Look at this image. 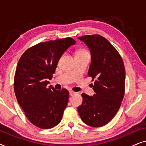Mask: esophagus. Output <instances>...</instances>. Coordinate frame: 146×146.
Instances as JSON below:
<instances>
[{
  "label": "esophagus",
  "mask_w": 146,
  "mask_h": 146,
  "mask_svg": "<svg viewBox=\"0 0 146 146\" xmlns=\"http://www.w3.org/2000/svg\"><path fill=\"white\" fill-rule=\"evenodd\" d=\"M76 94V92H72V91H70L69 92V94H70V96H73V95H74Z\"/></svg>",
  "instance_id": "1"
}]
</instances>
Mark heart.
<instances>
[{"label":"heart","mask_w":146,"mask_h":146,"mask_svg":"<svg viewBox=\"0 0 146 146\" xmlns=\"http://www.w3.org/2000/svg\"><path fill=\"white\" fill-rule=\"evenodd\" d=\"M84 53H88V52L85 50H79L76 54H84Z\"/></svg>","instance_id":"heart-1"}]
</instances>
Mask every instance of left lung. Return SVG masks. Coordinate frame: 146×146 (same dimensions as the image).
Instances as JSON below:
<instances>
[{
    "label": "left lung",
    "instance_id": "8db88e82",
    "mask_svg": "<svg viewBox=\"0 0 146 146\" xmlns=\"http://www.w3.org/2000/svg\"><path fill=\"white\" fill-rule=\"evenodd\" d=\"M90 49L91 63L88 76L95 79V94L83 93V101L78 107L86 124L103 126L111 121L120 107L124 96L125 68L122 59L108 40L100 35L78 37Z\"/></svg>",
    "mask_w": 146,
    "mask_h": 146
}]
</instances>
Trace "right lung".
Listing matches in <instances>:
<instances>
[{"label": "right lung", "instance_id": "1", "mask_svg": "<svg viewBox=\"0 0 146 146\" xmlns=\"http://www.w3.org/2000/svg\"><path fill=\"white\" fill-rule=\"evenodd\" d=\"M75 44L72 38L41 42L27 50L19 60L14 82L16 97L28 119L40 128H52L60 122L69 93L48 87V80L64 52Z\"/></svg>", "mask_w": 146, "mask_h": 146}]
</instances>
